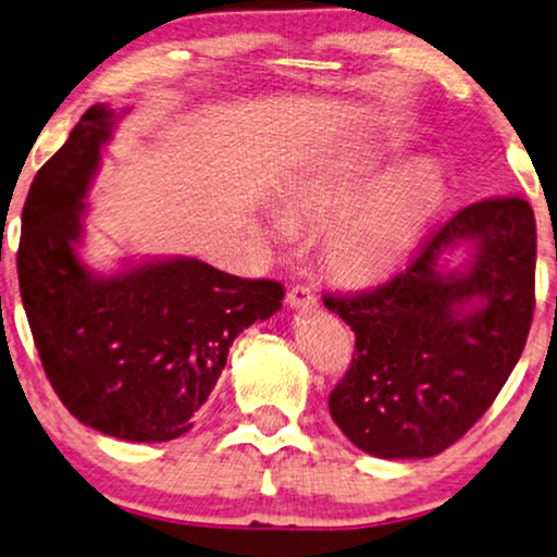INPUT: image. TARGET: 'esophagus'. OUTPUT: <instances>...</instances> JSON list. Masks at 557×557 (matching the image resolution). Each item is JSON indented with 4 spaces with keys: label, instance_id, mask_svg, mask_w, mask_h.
Here are the masks:
<instances>
[{
    "label": "esophagus",
    "instance_id": "34e87169",
    "mask_svg": "<svg viewBox=\"0 0 557 557\" xmlns=\"http://www.w3.org/2000/svg\"><path fill=\"white\" fill-rule=\"evenodd\" d=\"M287 302H290V308H315L318 306L315 295L308 285H295L293 290L287 293Z\"/></svg>",
    "mask_w": 557,
    "mask_h": 557
}]
</instances>
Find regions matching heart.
Listing matches in <instances>:
<instances>
[{
	"label": "heart",
	"mask_w": 557,
	"mask_h": 557,
	"mask_svg": "<svg viewBox=\"0 0 557 557\" xmlns=\"http://www.w3.org/2000/svg\"><path fill=\"white\" fill-rule=\"evenodd\" d=\"M380 154H344L310 170L287 190L300 216L333 221L325 234V262L344 283L367 285L405 262L438 216L446 181L433 162L418 160L387 177ZM280 234L283 219L274 221Z\"/></svg>",
	"instance_id": "obj_1"
}]
</instances>
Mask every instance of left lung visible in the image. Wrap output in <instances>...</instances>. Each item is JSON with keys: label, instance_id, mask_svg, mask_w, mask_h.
<instances>
[{"label": "left lung", "instance_id": "obj_1", "mask_svg": "<svg viewBox=\"0 0 557 557\" xmlns=\"http://www.w3.org/2000/svg\"><path fill=\"white\" fill-rule=\"evenodd\" d=\"M474 247L463 271L440 255ZM537 228L520 196L484 198L443 224L387 283L323 295L356 336L329 397L336 425L376 458H430L469 433L520 361L535 313ZM473 305V309L468 306Z\"/></svg>", "mask_w": 557, "mask_h": 557}]
</instances>
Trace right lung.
Masks as SVG:
<instances>
[{
	"label": "right lung",
	"mask_w": 557,
	"mask_h": 557,
	"mask_svg": "<svg viewBox=\"0 0 557 557\" xmlns=\"http://www.w3.org/2000/svg\"><path fill=\"white\" fill-rule=\"evenodd\" d=\"M122 114L96 103L37 170L22 209L20 295L46 376L73 418L122 441L162 443L188 433L228 346L277 313L285 290L193 257L111 277L86 270L76 251L84 198Z\"/></svg>",
	"instance_id": "obj_1"
}]
</instances>
